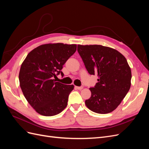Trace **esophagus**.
<instances>
[{
    "instance_id": "1",
    "label": "esophagus",
    "mask_w": 149,
    "mask_h": 149,
    "mask_svg": "<svg viewBox=\"0 0 149 149\" xmlns=\"http://www.w3.org/2000/svg\"><path fill=\"white\" fill-rule=\"evenodd\" d=\"M74 88L76 89L81 90V89H83V86H74Z\"/></svg>"
}]
</instances>
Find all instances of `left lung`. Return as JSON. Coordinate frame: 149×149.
<instances>
[{
	"label": "left lung",
	"mask_w": 149,
	"mask_h": 149,
	"mask_svg": "<svg viewBox=\"0 0 149 149\" xmlns=\"http://www.w3.org/2000/svg\"><path fill=\"white\" fill-rule=\"evenodd\" d=\"M78 52L88 73L98 76V82L89 88L91 96L85 101L86 105L98 114L113 111L131 84V70L127 60L116 49L98 45H78Z\"/></svg>",
	"instance_id": "8db88e82"
}]
</instances>
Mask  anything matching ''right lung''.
Here are the masks:
<instances>
[{
	"label": "right lung",
	"mask_w": 149,
	"mask_h": 149,
	"mask_svg": "<svg viewBox=\"0 0 149 149\" xmlns=\"http://www.w3.org/2000/svg\"><path fill=\"white\" fill-rule=\"evenodd\" d=\"M76 45L48 43L33 49L26 56L19 72L20 86L28 102L38 114L55 116L65 109L73 85L56 82L63 73L66 61L76 50Z\"/></svg>",
	"instance_id": "1"
}]
</instances>
